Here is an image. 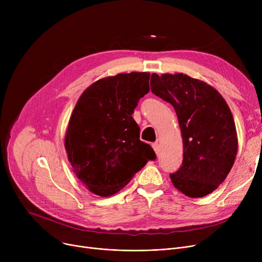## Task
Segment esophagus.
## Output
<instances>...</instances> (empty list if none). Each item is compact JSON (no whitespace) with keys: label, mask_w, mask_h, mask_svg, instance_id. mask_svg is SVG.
Segmentation results:
<instances>
[{"label":"esophagus","mask_w":262,"mask_h":262,"mask_svg":"<svg viewBox=\"0 0 262 262\" xmlns=\"http://www.w3.org/2000/svg\"><path fill=\"white\" fill-rule=\"evenodd\" d=\"M152 146H153V148H154V150H155L156 155L158 156V155H159V145H158V143H157V142H155V143H153V144H152Z\"/></svg>","instance_id":"1"}]
</instances>
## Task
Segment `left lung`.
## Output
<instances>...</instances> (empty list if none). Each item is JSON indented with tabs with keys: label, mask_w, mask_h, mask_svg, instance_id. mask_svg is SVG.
<instances>
[{
	"label": "left lung",
	"mask_w": 262,
	"mask_h": 262,
	"mask_svg": "<svg viewBox=\"0 0 262 262\" xmlns=\"http://www.w3.org/2000/svg\"><path fill=\"white\" fill-rule=\"evenodd\" d=\"M150 90L174 107L182 130L184 159L170 174L174 187L189 198L211 193L225 181L238 150L227 103L213 87L183 73H153Z\"/></svg>",
	"instance_id": "obj_1"
}]
</instances>
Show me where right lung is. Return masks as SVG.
<instances>
[{"instance_id":"add662e5","label":"right lung","mask_w":262,"mask_h":262,"mask_svg":"<svg viewBox=\"0 0 262 262\" xmlns=\"http://www.w3.org/2000/svg\"><path fill=\"white\" fill-rule=\"evenodd\" d=\"M149 73L132 72L102 78L78 99L64 138L73 172L91 192L110 196L156 154L140 140L133 119L139 100L149 91Z\"/></svg>"}]
</instances>
